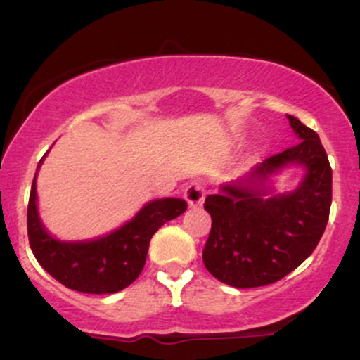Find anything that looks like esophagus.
Here are the masks:
<instances>
[{"label": "esophagus", "mask_w": 360, "mask_h": 360, "mask_svg": "<svg viewBox=\"0 0 360 360\" xmlns=\"http://www.w3.org/2000/svg\"><path fill=\"white\" fill-rule=\"evenodd\" d=\"M205 196H206V189H205L203 181H191L184 191L186 201H188V205L191 206V208H198V206L203 205Z\"/></svg>", "instance_id": "obj_1"}]
</instances>
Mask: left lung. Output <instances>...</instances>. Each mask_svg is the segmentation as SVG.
I'll use <instances>...</instances> for the list:
<instances>
[{
	"mask_svg": "<svg viewBox=\"0 0 360 360\" xmlns=\"http://www.w3.org/2000/svg\"><path fill=\"white\" fill-rule=\"evenodd\" d=\"M300 142L267 157L247 176L210 194L212 230L203 249L210 274L233 288H259L283 279L320 242L332 205V167L316 131L288 115ZM300 163L307 174L291 193L276 195L270 176Z\"/></svg>",
	"mask_w": 360,
	"mask_h": 360,
	"instance_id": "obj_1",
	"label": "left lung"
}]
</instances>
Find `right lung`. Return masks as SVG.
<instances>
[{
	"label": "right lung",
	"mask_w": 360,
	"mask_h": 360,
	"mask_svg": "<svg viewBox=\"0 0 360 360\" xmlns=\"http://www.w3.org/2000/svg\"><path fill=\"white\" fill-rule=\"evenodd\" d=\"M40 164L42 160L39 167ZM35 177L27 210L32 252L52 278L65 288L88 295H111L130 286L146 266L152 235L188 208V203L179 198L154 200L106 237L88 242H60L47 233L39 218Z\"/></svg>",
	"instance_id": "1"
}]
</instances>
